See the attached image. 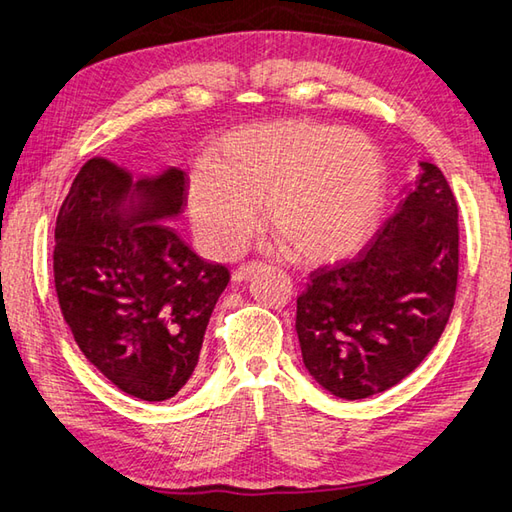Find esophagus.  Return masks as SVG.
<instances>
[{"label":"esophagus","instance_id":"obj_1","mask_svg":"<svg viewBox=\"0 0 512 512\" xmlns=\"http://www.w3.org/2000/svg\"><path fill=\"white\" fill-rule=\"evenodd\" d=\"M259 268V264H244V266H239L235 273H232V282H246L250 275H253L255 271Z\"/></svg>","mask_w":512,"mask_h":512}]
</instances>
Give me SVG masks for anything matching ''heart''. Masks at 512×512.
I'll list each match as a JSON object with an SVG mask.
<instances>
[{
	"label": "heart",
	"instance_id": "1",
	"mask_svg": "<svg viewBox=\"0 0 512 512\" xmlns=\"http://www.w3.org/2000/svg\"><path fill=\"white\" fill-rule=\"evenodd\" d=\"M387 167L365 134L318 120L239 127L221 138L210 167L188 181L194 237L215 257H235L259 226L291 255L324 264L367 244L383 215Z\"/></svg>",
	"mask_w": 512,
	"mask_h": 512
}]
</instances>
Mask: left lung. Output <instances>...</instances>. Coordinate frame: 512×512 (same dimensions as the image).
Returning a JSON list of instances; mask_svg holds the SVG:
<instances>
[{"label": "left lung", "mask_w": 512, "mask_h": 512, "mask_svg": "<svg viewBox=\"0 0 512 512\" xmlns=\"http://www.w3.org/2000/svg\"><path fill=\"white\" fill-rule=\"evenodd\" d=\"M421 170L358 257L313 271L297 297L304 367L338 398L358 401L401 383L450 320L459 208L439 167Z\"/></svg>", "instance_id": "1"}]
</instances>
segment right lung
<instances>
[{"label": "right lung", "mask_w": 512, "mask_h": 512, "mask_svg": "<svg viewBox=\"0 0 512 512\" xmlns=\"http://www.w3.org/2000/svg\"><path fill=\"white\" fill-rule=\"evenodd\" d=\"M185 172L134 176L87 161L55 221L53 277L80 351L120 392L167 401L199 362L226 266L192 253L165 219L188 201Z\"/></svg>", "instance_id": "obj_1"}]
</instances>
